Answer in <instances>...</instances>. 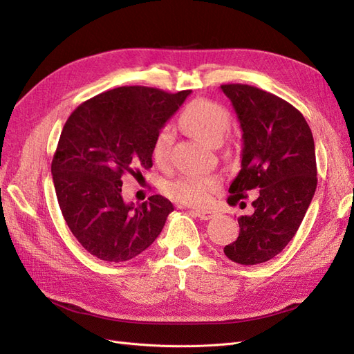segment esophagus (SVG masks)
<instances>
[{
  "label": "esophagus",
  "instance_id": "obj_1",
  "mask_svg": "<svg viewBox=\"0 0 354 354\" xmlns=\"http://www.w3.org/2000/svg\"><path fill=\"white\" fill-rule=\"evenodd\" d=\"M195 214L201 220H211L214 216H216V212L211 209H195Z\"/></svg>",
  "mask_w": 354,
  "mask_h": 354
}]
</instances>
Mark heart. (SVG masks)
<instances>
[{"label": "heart", "instance_id": "b5f03b06", "mask_svg": "<svg viewBox=\"0 0 354 354\" xmlns=\"http://www.w3.org/2000/svg\"><path fill=\"white\" fill-rule=\"evenodd\" d=\"M181 127L207 145L217 146L229 131L232 124L230 112L223 104L208 99L190 102L180 115ZM173 136L168 128L159 130L152 143V158L158 165H165L169 159ZM220 177L208 174H185L171 180L164 192L171 198L187 205H207L212 195L220 189Z\"/></svg>", "mask_w": 354, "mask_h": 354}]
</instances>
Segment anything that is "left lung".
<instances>
[{
    "label": "left lung",
    "mask_w": 354,
    "mask_h": 354,
    "mask_svg": "<svg viewBox=\"0 0 354 354\" xmlns=\"http://www.w3.org/2000/svg\"><path fill=\"white\" fill-rule=\"evenodd\" d=\"M242 128V162L229 205L260 189L251 216L238 218V239L224 254L243 266L272 260L301 224L317 186L313 134L303 113L277 95L246 84H224ZM245 202H241V207Z\"/></svg>",
    "instance_id": "left-lung-1"
}]
</instances>
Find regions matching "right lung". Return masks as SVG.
I'll return each instance as SVG.
<instances>
[{
  "label": "right lung",
  "mask_w": 354,
  "mask_h": 354,
  "mask_svg": "<svg viewBox=\"0 0 354 354\" xmlns=\"http://www.w3.org/2000/svg\"><path fill=\"white\" fill-rule=\"evenodd\" d=\"M190 93L118 87L81 103L68 118L51 174L68 227L91 255L128 261L159 236L173 203L160 195L125 203L121 177L152 167L156 133Z\"/></svg>",
  "instance_id": "right-lung-1"
}]
</instances>
